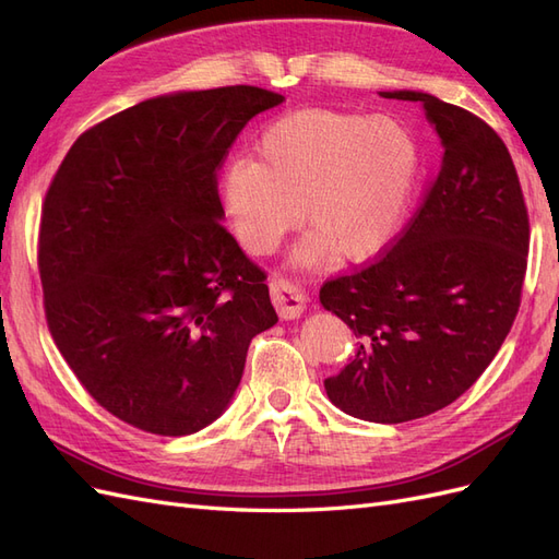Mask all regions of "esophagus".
Masks as SVG:
<instances>
[{
    "label": "esophagus",
    "mask_w": 559,
    "mask_h": 559,
    "mask_svg": "<svg viewBox=\"0 0 559 559\" xmlns=\"http://www.w3.org/2000/svg\"><path fill=\"white\" fill-rule=\"evenodd\" d=\"M270 298H273V306L282 319H296L306 310V296L292 282H270Z\"/></svg>",
    "instance_id": "esophagus-1"
}]
</instances>
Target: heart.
Wrapping results in <instances>:
<instances>
[{
	"label": "heart",
	"instance_id": "obj_1",
	"mask_svg": "<svg viewBox=\"0 0 559 559\" xmlns=\"http://www.w3.org/2000/svg\"><path fill=\"white\" fill-rule=\"evenodd\" d=\"M257 156L228 163L218 200L251 257L273 251L300 216L308 233L292 251L298 267L380 253L396 238L419 170V146L396 118L335 109L280 118Z\"/></svg>",
	"mask_w": 559,
	"mask_h": 559
}]
</instances>
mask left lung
I'll return each instance as SVG.
<instances>
[{
	"label": "left lung",
	"mask_w": 559,
	"mask_h": 559,
	"mask_svg": "<svg viewBox=\"0 0 559 559\" xmlns=\"http://www.w3.org/2000/svg\"><path fill=\"white\" fill-rule=\"evenodd\" d=\"M380 95L425 107L441 170L401 240L319 300L359 337L324 380L331 403L399 425L445 408L497 357L520 308L530 218L509 148L478 116L421 91Z\"/></svg>",
	"instance_id": "1"
}]
</instances>
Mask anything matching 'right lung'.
<instances>
[{"label": "right lung", "instance_id": "obj_1", "mask_svg": "<svg viewBox=\"0 0 559 559\" xmlns=\"http://www.w3.org/2000/svg\"><path fill=\"white\" fill-rule=\"evenodd\" d=\"M253 86L144 99L67 151L41 210L50 335L88 394L128 425L189 436L222 417L253 335L277 324L265 273L224 218L216 170Z\"/></svg>", "mask_w": 559, "mask_h": 559}]
</instances>
